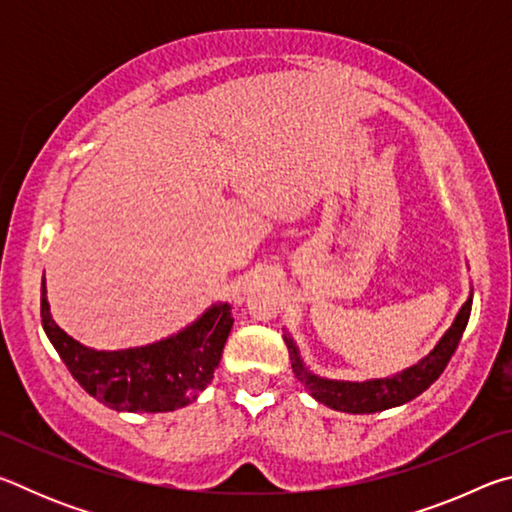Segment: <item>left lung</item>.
Returning <instances> with one entry per match:
<instances>
[{
    "label": "left lung",
    "instance_id": "8db88e82",
    "mask_svg": "<svg viewBox=\"0 0 512 512\" xmlns=\"http://www.w3.org/2000/svg\"><path fill=\"white\" fill-rule=\"evenodd\" d=\"M472 311V293L463 302V307L458 309L454 323L449 325L447 332L443 334L433 350L422 357L418 363H413L411 368H404L402 372L391 377L381 379H366V381H343V379H327L318 377L316 372H311L305 361L300 357L298 345L293 343L289 334H284V343L289 348L291 368L296 372V377L305 384L309 395L316 402L329 406L334 411L343 413H377L393 409V406H402L411 402L413 397L427 391V388L436 381L443 370L447 368L449 359L456 352L461 336L467 327Z\"/></svg>",
    "mask_w": 512,
    "mask_h": 512
}]
</instances>
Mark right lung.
Returning <instances> with one entry per match:
<instances>
[{"instance_id":"right-lung-1","label":"right lung","mask_w":512,"mask_h":512,"mask_svg":"<svg viewBox=\"0 0 512 512\" xmlns=\"http://www.w3.org/2000/svg\"><path fill=\"white\" fill-rule=\"evenodd\" d=\"M40 316L47 339L72 377L108 409L164 413L183 409L205 391L219 368L232 329V307L216 302L192 325L140 348L94 350L72 339L51 318L47 284L40 289Z\"/></svg>"}]
</instances>
